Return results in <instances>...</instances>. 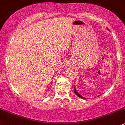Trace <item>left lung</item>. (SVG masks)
<instances>
[{
	"mask_svg": "<svg viewBox=\"0 0 125 125\" xmlns=\"http://www.w3.org/2000/svg\"><path fill=\"white\" fill-rule=\"evenodd\" d=\"M74 93H75V94H76V95H77V96H78L79 97H80V98H83V99H86V98H83V97H82V96H81V95H80L79 94L78 92H77V90H76V89H75V87H74Z\"/></svg>",
	"mask_w": 125,
	"mask_h": 125,
	"instance_id": "left-lung-1",
	"label": "left lung"
}]
</instances>
